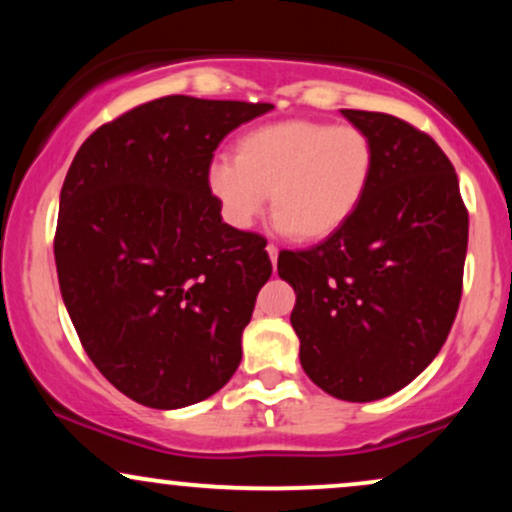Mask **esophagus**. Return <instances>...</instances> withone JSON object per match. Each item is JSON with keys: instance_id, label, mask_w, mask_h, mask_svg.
<instances>
[{"instance_id": "34e87169", "label": "esophagus", "mask_w": 512, "mask_h": 512, "mask_svg": "<svg viewBox=\"0 0 512 512\" xmlns=\"http://www.w3.org/2000/svg\"><path fill=\"white\" fill-rule=\"evenodd\" d=\"M267 252H269V260H272V264H276V257H279V248H276L274 243H269Z\"/></svg>"}]
</instances>
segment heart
Here are the masks:
<instances>
[{
    "label": "heart",
    "mask_w": 512,
    "mask_h": 512,
    "mask_svg": "<svg viewBox=\"0 0 512 512\" xmlns=\"http://www.w3.org/2000/svg\"><path fill=\"white\" fill-rule=\"evenodd\" d=\"M373 170L375 146L361 127L284 120L245 132L236 161L211 163L207 187L228 226L248 231L272 195L281 231L317 243L354 219Z\"/></svg>",
    "instance_id": "heart-1"
}]
</instances>
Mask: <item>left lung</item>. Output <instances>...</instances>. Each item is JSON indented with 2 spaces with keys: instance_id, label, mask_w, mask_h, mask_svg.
<instances>
[{
  "instance_id": "obj_1",
  "label": "left lung",
  "mask_w": 512,
  "mask_h": 512,
  "mask_svg": "<svg viewBox=\"0 0 512 512\" xmlns=\"http://www.w3.org/2000/svg\"><path fill=\"white\" fill-rule=\"evenodd\" d=\"M373 139L356 216L310 250L279 252L296 291L301 366L327 395L373 402L436 358L462 298L469 214L443 149L395 115L342 110Z\"/></svg>"
}]
</instances>
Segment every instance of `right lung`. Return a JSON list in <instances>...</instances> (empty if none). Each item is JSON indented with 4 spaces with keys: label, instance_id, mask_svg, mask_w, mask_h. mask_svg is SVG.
<instances>
[{
    "label": "right lung",
    "instance_id": "obj_1",
    "mask_svg": "<svg viewBox=\"0 0 512 512\" xmlns=\"http://www.w3.org/2000/svg\"><path fill=\"white\" fill-rule=\"evenodd\" d=\"M269 103L166 96L105 122L60 195L55 262L81 346L122 395L180 409L236 373L272 276L267 240L221 219L216 146Z\"/></svg>",
    "mask_w": 512,
    "mask_h": 512
}]
</instances>
